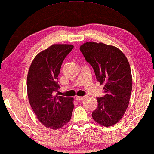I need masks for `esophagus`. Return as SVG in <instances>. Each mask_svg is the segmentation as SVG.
<instances>
[{
    "mask_svg": "<svg viewBox=\"0 0 154 154\" xmlns=\"http://www.w3.org/2000/svg\"><path fill=\"white\" fill-rule=\"evenodd\" d=\"M85 98H86V97H79V96L75 97V99H76L78 101H82V100H84Z\"/></svg>",
    "mask_w": 154,
    "mask_h": 154,
    "instance_id": "obj_1",
    "label": "esophagus"
}]
</instances>
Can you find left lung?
<instances>
[{
	"mask_svg": "<svg viewBox=\"0 0 154 154\" xmlns=\"http://www.w3.org/2000/svg\"><path fill=\"white\" fill-rule=\"evenodd\" d=\"M80 50L93 67L97 81L104 84L105 95L97 97L92 117L103 126L116 124L127 109L133 86L130 65L119 48L102 42H86Z\"/></svg>",
	"mask_w": 154,
	"mask_h": 154,
	"instance_id": "1",
	"label": "left lung"
}]
</instances>
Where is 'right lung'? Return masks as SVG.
Returning a JSON list of instances; mask_svg holds the SVG:
<instances>
[{
	"mask_svg": "<svg viewBox=\"0 0 154 154\" xmlns=\"http://www.w3.org/2000/svg\"><path fill=\"white\" fill-rule=\"evenodd\" d=\"M72 45H53L35 57L27 77L29 104L38 119L47 128L58 129L71 119L74 99L54 96L60 88L58 75Z\"/></svg>",
	"mask_w": 154,
	"mask_h": 154,
	"instance_id": "1",
	"label": "right lung"
}]
</instances>
